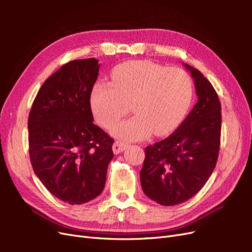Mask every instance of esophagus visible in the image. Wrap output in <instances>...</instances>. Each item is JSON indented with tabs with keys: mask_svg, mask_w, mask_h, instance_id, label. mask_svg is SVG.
I'll return each mask as SVG.
<instances>
[{
	"mask_svg": "<svg viewBox=\"0 0 252 252\" xmlns=\"http://www.w3.org/2000/svg\"><path fill=\"white\" fill-rule=\"evenodd\" d=\"M125 148H126V144L123 143V142H119V141L114 142L113 146H112L113 152H114V154H116V155L120 154V152H122V151H124Z\"/></svg>",
	"mask_w": 252,
	"mask_h": 252,
	"instance_id": "1",
	"label": "esophagus"
}]
</instances>
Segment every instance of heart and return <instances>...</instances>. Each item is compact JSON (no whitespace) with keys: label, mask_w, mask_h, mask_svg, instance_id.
<instances>
[{"label":"heart","mask_w":252,"mask_h":252,"mask_svg":"<svg viewBox=\"0 0 252 252\" xmlns=\"http://www.w3.org/2000/svg\"><path fill=\"white\" fill-rule=\"evenodd\" d=\"M193 94L190 75L180 68H167L149 61H129L118 65L111 83H96L91 107L104 128H111L128 113L135 116L113 128L124 141L142 140L151 131L164 135L177 127L189 108Z\"/></svg>","instance_id":"heart-1"}]
</instances>
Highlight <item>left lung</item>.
<instances>
[{"instance_id": "1", "label": "left lung", "mask_w": 252, "mask_h": 252, "mask_svg": "<svg viewBox=\"0 0 252 252\" xmlns=\"http://www.w3.org/2000/svg\"><path fill=\"white\" fill-rule=\"evenodd\" d=\"M194 80L199 100L177 130L145 148L140 171L143 191L164 206L178 205L195 195L218 162L220 144V103L211 83L185 65Z\"/></svg>"}]
</instances>
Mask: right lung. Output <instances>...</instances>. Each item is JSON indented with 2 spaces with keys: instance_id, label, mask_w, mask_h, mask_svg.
<instances>
[{
  "instance_id": "obj_1",
  "label": "right lung",
  "mask_w": 252,
  "mask_h": 252,
  "mask_svg": "<svg viewBox=\"0 0 252 252\" xmlns=\"http://www.w3.org/2000/svg\"><path fill=\"white\" fill-rule=\"evenodd\" d=\"M97 62L64 64L37 91L28 117L33 171L51 194L71 205L101 194L113 158L114 140L94 124L90 106Z\"/></svg>"
}]
</instances>
